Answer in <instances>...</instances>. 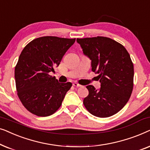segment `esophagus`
Returning <instances> with one entry per match:
<instances>
[{"mask_svg":"<svg viewBox=\"0 0 150 150\" xmlns=\"http://www.w3.org/2000/svg\"><path fill=\"white\" fill-rule=\"evenodd\" d=\"M72 85H73L74 87H81V85H79V84H78L76 83H74Z\"/></svg>","mask_w":150,"mask_h":150,"instance_id":"obj_1","label":"esophagus"}]
</instances>
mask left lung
<instances>
[{"label":"left lung","mask_w":150,"mask_h":150,"mask_svg":"<svg viewBox=\"0 0 150 150\" xmlns=\"http://www.w3.org/2000/svg\"><path fill=\"white\" fill-rule=\"evenodd\" d=\"M83 54L91 61V70L98 74L99 90L87 86L89 95L83 100L88 111L98 117H108L126 105L133 89L134 66L124 46L106 37L79 39Z\"/></svg>","instance_id":"1"}]
</instances>
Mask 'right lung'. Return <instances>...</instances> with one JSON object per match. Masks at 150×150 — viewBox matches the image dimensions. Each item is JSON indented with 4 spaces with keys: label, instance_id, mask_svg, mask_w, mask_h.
<instances>
[{
    "label": "right lung",
    "instance_id": "obj_1",
    "mask_svg": "<svg viewBox=\"0 0 150 150\" xmlns=\"http://www.w3.org/2000/svg\"><path fill=\"white\" fill-rule=\"evenodd\" d=\"M76 39L46 36L35 39L24 47L15 67L18 96L23 106L40 117L52 115L60 107L71 83H60L54 72Z\"/></svg>",
    "mask_w": 150,
    "mask_h": 150
}]
</instances>
